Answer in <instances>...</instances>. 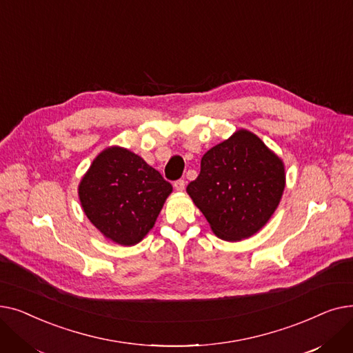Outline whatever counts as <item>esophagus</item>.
Segmentation results:
<instances>
[{"label": "esophagus", "mask_w": 353, "mask_h": 353, "mask_svg": "<svg viewBox=\"0 0 353 353\" xmlns=\"http://www.w3.org/2000/svg\"><path fill=\"white\" fill-rule=\"evenodd\" d=\"M184 186H186V181H184L183 179H179L174 181V189L177 192H183L184 190Z\"/></svg>", "instance_id": "obj_1"}]
</instances>
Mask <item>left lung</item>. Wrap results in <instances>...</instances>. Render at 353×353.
Listing matches in <instances>:
<instances>
[{"instance_id": "8db88e82", "label": "left lung", "mask_w": 353, "mask_h": 353, "mask_svg": "<svg viewBox=\"0 0 353 353\" xmlns=\"http://www.w3.org/2000/svg\"><path fill=\"white\" fill-rule=\"evenodd\" d=\"M285 189L282 160L246 130L201 157L200 174L188 193L214 234L234 242L261 230Z\"/></svg>"}]
</instances>
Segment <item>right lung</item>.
Returning a JSON list of instances; mask_svg holds the SVG:
<instances>
[{"instance_id":"right-lung-1","label":"right lung","mask_w":353,"mask_h":353,"mask_svg":"<svg viewBox=\"0 0 353 353\" xmlns=\"http://www.w3.org/2000/svg\"><path fill=\"white\" fill-rule=\"evenodd\" d=\"M172 189L140 156L111 147L92 161L79 194L92 225L113 242L132 246L154 226Z\"/></svg>"}]
</instances>
